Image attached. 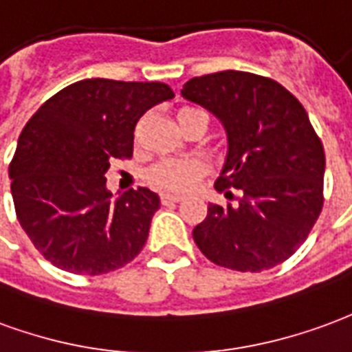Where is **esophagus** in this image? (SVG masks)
Wrapping results in <instances>:
<instances>
[{
    "label": "esophagus",
    "instance_id": "34e87169",
    "mask_svg": "<svg viewBox=\"0 0 352 352\" xmlns=\"http://www.w3.org/2000/svg\"><path fill=\"white\" fill-rule=\"evenodd\" d=\"M184 201V197H179V195H170V193H163L161 195V202L168 206V204H176V202Z\"/></svg>",
    "mask_w": 352,
    "mask_h": 352
}]
</instances>
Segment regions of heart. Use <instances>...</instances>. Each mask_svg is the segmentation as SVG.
<instances>
[{
	"label": "heart",
	"mask_w": 352,
	"mask_h": 352,
	"mask_svg": "<svg viewBox=\"0 0 352 352\" xmlns=\"http://www.w3.org/2000/svg\"><path fill=\"white\" fill-rule=\"evenodd\" d=\"M191 107H184L178 110V118L191 112ZM206 166L197 159H163L157 165L150 168L148 178L155 187L165 191H187L195 186V182L201 178Z\"/></svg>",
	"instance_id": "heart-1"
}]
</instances>
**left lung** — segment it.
Instances as JSON below:
<instances>
[{"mask_svg": "<svg viewBox=\"0 0 352 352\" xmlns=\"http://www.w3.org/2000/svg\"><path fill=\"white\" fill-rule=\"evenodd\" d=\"M182 95L225 127L229 150L217 191L236 206L208 204L193 229L204 257L223 268L261 272L278 266L306 242L322 210L324 150L306 109L272 78L243 71L197 76Z\"/></svg>", "mask_w": 352, "mask_h": 352, "instance_id": "left-lung-1", "label": "left lung"}]
</instances>
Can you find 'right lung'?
<instances>
[{
    "mask_svg": "<svg viewBox=\"0 0 352 352\" xmlns=\"http://www.w3.org/2000/svg\"><path fill=\"white\" fill-rule=\"evenodd\" d=\"M173 97L163 82L86 78L25 123L9 165L11 193L18 221L46 261L99 276L142 251L159 195L138 187L112 201L104 173L112 159L133 155L146 110Z\"/></svg>",
    "mask_w": 352,
    "mask_h": 352,
    "instance_id": "obj_1",
    "label": "right lung"
}]
</instances>
